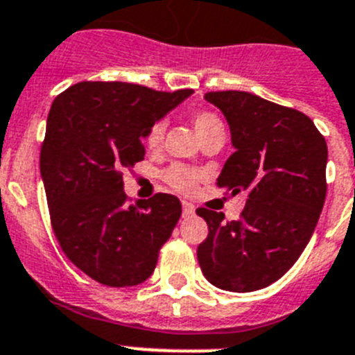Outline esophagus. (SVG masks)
I'll list each match as a JSON object with an SVG mask.
<instances>
[{
	"instance_id": "1",
	"label": "esophagus",
	"mask_w": 355,
	"mask_h": 355,
	"mask_svg": "<svg viewBox=\"0 0 355 355\" xmlns=\"http://www.w3.org/2000/svg\"><path fill=\"white\" fill-rule=\"evenodd\" d=\"M182 216H184V217L194 216V205H193V203H189V201H182Z\"/></svg>"
}]
</instances>
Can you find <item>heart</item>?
<instances>
[{"instance_id":"obj_1","label":"heart","mask_w":355,"mask_h":355,"mask_svg":"<svg viewBox=\"0 0 355 355\" xmlns=\"http://www.w3.org/2000/svg\"><path fill=\"white\" fill-rule=\"evenodd\" d=\"M191 122H193L194 130L200 136L201 141H205L207 138H210L212 134L221 132L223 122L219 120L216 113L209 110H193L189 113ZM164 122L157 120L152 125L146 129L145 136H143V143L148 150H157L162 143V136H164ZM162 180L170 185L171 189L177 191L182 194H193L198 187V182H200V173L187 166L182 164H171L170 168H166L162 171Z\"/></svg>"}]
</instances>
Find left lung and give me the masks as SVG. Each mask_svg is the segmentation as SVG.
Masks as SVG:
<instances>
[{
    "mask_svg": "<svg viewBox=\"0 0 355 355\" xmlns=\"http://www.w3.org/2000/svg\"><path fill=\"white\" fill-rule=\"evenodd\" d=\"M225 113L235 152L217 178L225 194L248 191L237 221L200 207L209 235L198 245L203 276L230 292L279 279L304 251L327 193V145L311 118L248 92H207Z\"/></svg>",
    "mask_w": 355,
    "mask_h": 355,
    "instance_id": "left-lung-1",
    "label": "left lung"
}]
</instances>
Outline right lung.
<instances>
[{"label":"right lung","instance_id":"obj_1","mask_svg":"<svg viewBox=\"0 0 355 355\" xmlns=\"http://www.w3.org/2000/svg\"><path fill=\"white\" fill-rule=\"evenodd\" d=\"M193 90L157 92L122 81H83L54 98L40 173L60 248L101 285H139L180 219V200L157 193L130 205L123 173L145 159L143 136Z\"/></svg>","mask_w":355,"mask_h":355}]
</instances>
